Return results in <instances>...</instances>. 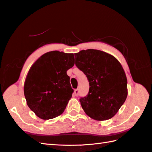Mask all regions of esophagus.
I'll return each instance as SVG.
<instances>
[{
  "instance_id": "34e87169",
  "label": "esophagus",
  "mask_w": 152,
  "mask_h": 152,
  "mask_svg": "<svg viewBox=\"0 0 152 152\" xmlns=\"http://www.w3.org/2000/svg\"><path fill=\"white\" fill-rule=\"evenodd\" d=\"M79 94V89H76L75 90H74V95H75L76 96H78Z\"/></svg>"
}]
</instances>
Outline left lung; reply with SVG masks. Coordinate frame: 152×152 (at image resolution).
I'll list each match as a JSON object with an SVG mask.
<instances>
[{
  "instance_id": "1",
  "label": "left lung",
  "mask_w": 152,
  "mask_h": 152,
  "mask_svg": "<svg viewBox=\"0 0 152 152\" xmlns=\"http://www.w3.org/2000/svg\"><path fill=\"white\" fill-rule=\"evenodd\" d=\"M75 64L90 84L88 95L80 99L89 117L105 121L114 117L126 99L127 79L123 66L113 56L96 49L80 50Z\"/></svg>"
}]
</instances>
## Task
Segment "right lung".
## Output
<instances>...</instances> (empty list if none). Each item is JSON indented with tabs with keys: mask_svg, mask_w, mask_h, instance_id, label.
Masks as SVG:
<instances>
[{
	"mask_svg": "<svg viewBox=\"0 0 152 152\" xmlns=\"http://www.w3.org/2000/svg\"><path fill=\"white\" fill-rule=\"evenodd\" d=\"M74 64L73 53L53 50L45 53L32 65L23 91L27 104L41 119L61 115L74 92L66 71Z\"/></svg>",
	"mask_w": 152,
	"mask_h": 152,
	"instance_id": "add662e5",
	"label": "right lung"
}]
</instances>
